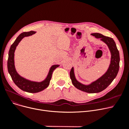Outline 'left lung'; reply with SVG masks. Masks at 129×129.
Instances as JSON below:
<instances>
[{"label": "left lung", "instance_id": "1", "mask_svg": "<svg viewBox=\"0 0 129 129\" xmlns=\"http://www.w3.org/2000/svg\"><path fill=\"white\" fill-rule=\"evenodd\" d=\"M91 35L97 39H100L109 48L111 53V60L107 71L101 77L89 85L83 84L76 79L73 67L70 71V76L73 85L77 88L88 93H96L106 88L116 77L119 69L120 56L116 44L112 38L97 33L91 34Z\"/></svg>", "mask_w": 129, "mask_h": 129}]
</instances>
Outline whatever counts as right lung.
I'll list each match as a JSON object with an SVG mask.
<instances>
[{
  "label": "right lung",
  "mask_w": 129,
  "mask_h": 129,
  "mask_svg": "<svg viewBox=\"0 0 129 129\" xmlns=\"http://www.w3.org/2000/svg\"><path fill=\"white\" fill-rule=\"evenodd\" d=\"M36 33L35 31H29L27 32H23L20 34L17 39L15 40L14 43L11 45L8 54V59L7 62V67L8 70L10 75V76L14 82V83L19 88L22 89L23 91L35 93L40 92L42 90H44L46 88H47L50 83V81L51 79L52 74L54 70L58 67L59 65L55 64L51 67L49 71L48 74L46 78L44 81L38 82L31 81L30 80H27L24 78L21 77L20 75L17 73L16 68L14 66V51L16 49L17 46L20 43V42L23 39L24 37L29 36L34 34Z\"/></svg>",
  "instance_id": "obj_1"
}]
</instances>
